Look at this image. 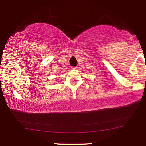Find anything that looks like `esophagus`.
I'll list each match as a JSON object with an SVG mask.
<instances>
[{
    "mask_svg": "<svg viewBox=\"0 0 146 146\" xmlns=\"http://www.w3.org/2000/svg\"><path fill=\"white\" fill-rule=\"evenodd\" d=\"M71 69H72V70H76L77 68H76V67H73H73H71Z\"/></svg>",
    "mask_w": 146,
    "mask_h": 146,
    "instance_id": "esophagus-1",
    "label": "esophagus"
}]
</instances>
